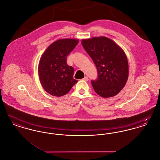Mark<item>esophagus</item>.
<instances>
[{"instance_id": "esophagus-1", "label": "esophagus", "mask_w": 160, "mask_h": 160, "mask_svg": "<svg viewBox=\"0 0 160 160\" xmlns=\"http://www.w3.org/2000/svg\"><path fill=\"white\" fill-rule=\"evenodd\" d=\"M83 80H84V81H86V82H88V80H89V78H88V77H85Z\"/></svg>"}]
</instances>
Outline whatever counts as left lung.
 Listing matches in <instances>:
<instances>
[{"instance_id": "obj_1", "label": "left lung", "mask_w": 160, "mask_h": 160, "mask_svg": "<svg viewBox=\"0 0 160 160\" xmlns=\"http://www.w3.org/2000/svg\"><path fill=\"white\" fill-rule=\"evenodd\" d=\"M82 44L91 56L98 71L97 80H92L95 92L102 98L118 94L128 78L126 54L114 41L105 37L83 39Z\"/></svg>"}]
</instances>
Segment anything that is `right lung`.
<instances>
[{"label":"right lung","instance_id":"add662e5","mask_svg":"<svg viewBox=\"0 0 160 160\" xmlns=\"http://www.w3.org/2000/svg\"><path fill=\"white\" fill-rule=\"evenodd\" d=\"M78 39L65 38L54 41L42 54L38 64L40 83L47 93L54 97L66 95L78 80L67 58L78 43Z\"/></svg>","mask_w":160,"mask_h":160}]
</instances>
